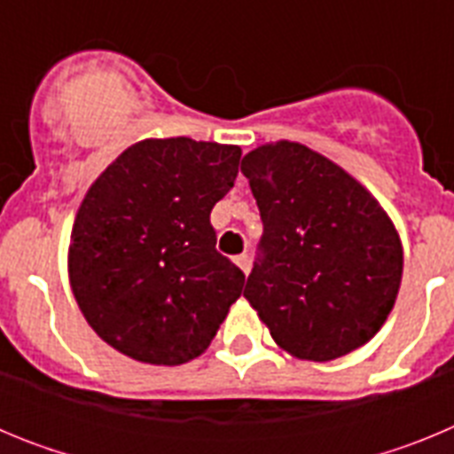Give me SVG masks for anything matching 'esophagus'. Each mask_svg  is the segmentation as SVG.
Listing matches in <instances>:
<instances>
[{
  "label": "esophagus",
  "instance_id": "esophagus-1",
  "mask_svg": "<svg viewBox=\"0 0 454 454\" xmlns=\"http://www.w3.org/2000/svg\"><path fill=\"white\" fill-rule=\"evenodd\" d=\"M250 256H247V254H239V256H236V266H239L240 268V270H243V272H246V275H247V272H250Z\"/></svg>",
  "mask_w": 454,
  "mask_h": 454
}]
</instances>
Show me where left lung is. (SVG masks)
<instances>
[{
  "label": "left lung",
  "instance_id": "1",
  "mask_svg": "<svg viewBox=\"0 0 454 454\" xmlns=\"http://www.w3.org/2000/svg\"><path fill=\"white\" fill-rule=\"evenodd\" d=\"M263 234L246 295L279 348L330 362L371 340L391 314L403 246L362 184L300 143L252 150L240 166Z\"/></svg>",
  "mask_w": 454,
  "mask_h": 454
}]
</instances>
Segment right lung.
Masks as SVG:
<instances>
[{
    "instance_id": "add662e5",
    "label": "right lung",
    "mask_w": 454,
    "mask_h": 454,
    "mask_svg": "<svg viewBox=\"0 0 454 454\" xmlns=\"http://www.w3.org/2000/svg\"><path fill=\"white\" fill-rule=\"evenodd\" d=\"M240 147L140 140L86 192L70 284L88 325L122 355L179 366L202 355L246 275L215 250L211 208L234 188Z\"/></svg>"
}]
</instances>
